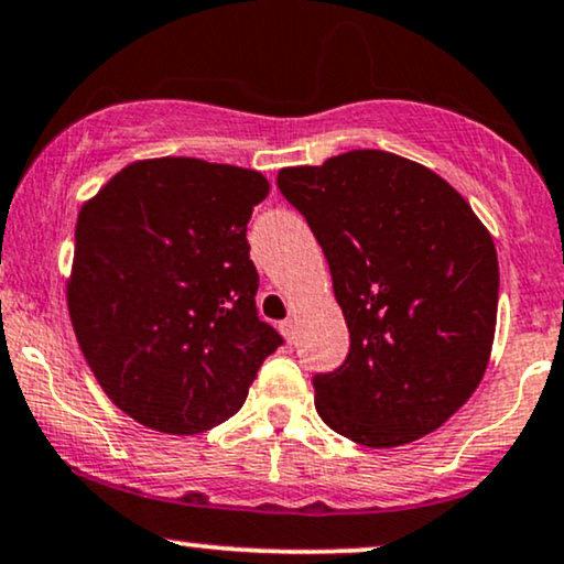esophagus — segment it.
Wrapping results in <instances>:
<instances>
[{
    "label": "esophagus",
    "instance_id": "esophagus-1",
    "mask_svg": "<svg viewBox=\"0 0 564 564\" xmlns=\"http://www.w3.org/2000/svg\"><path fill=\"white\" fill-rule=\"evenodd\" d=\"M281 334L286 336L289 344L294 341V338H296V323H294V317H289V321L281 323Z\"/></svg>",
    "mask_w": 564,
    "mask_h": 564
}]
</instances>
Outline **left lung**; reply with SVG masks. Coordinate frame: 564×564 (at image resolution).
Here are the masks:
<instances>
[{
	"label": "left lung",
	"mask_w": 564,
	"mask_h": 564,
	"mask_svg": "<svg viewBox=\"0 0 564 564\" xmlns=\"http://www.w3.org/2000/svg\"><path fill=\"white\" fill-rule=\"evenodd\" d=\"M278 188L323 247L349 328L341 368L312 378L317 415L372 449L441 429L491 357V234L441 175L381 149L283 167Z\"/></svg>",
	"instance_id": "obj_1"
}]
</instances>
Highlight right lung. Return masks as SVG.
<instances>
[{"label": "right lung", "mask_w": 564, "mask_h": 564, "mask_svg": "<svg viewBox=\"0 0 564 564\" xmlns=\"http://www.w3.org/2000/svg\"><path fill=\"white\" fill-rule=\"evenodd\" d=\"M262 173L194 158L139 160L86 202L67 310L88 368L115 406L173 436L241 410L281 347L257 317L247 223Z\"/></svg>", "instance_id": "1"}]
</instances>
